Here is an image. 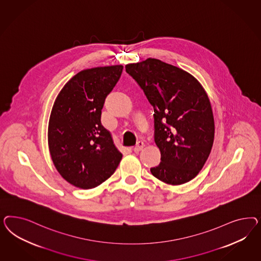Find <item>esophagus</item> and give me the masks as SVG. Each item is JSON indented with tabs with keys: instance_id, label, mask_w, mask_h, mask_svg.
Segmentation results:
<instances>
[{
	"instance_id": "obj_1",
	"label": "esophagus",
	"mask_w": 261,
	"mask_h": 261,
	"mask_svg": "<svg viewBox=\"0 0 261 261\" xmlns=\"http://www.w3.org/2000/svg\"><path fill=\"white\" fill-rule=\"evenodd\" d=\"M143 147H144V143H143V142H137V144L135 145L134 152H136V153H139L140 151H142V149H143Z\"/></svg>"
}]
</instances>
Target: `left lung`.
Here are the masks:
<instances>
[{"instance_id":"obj_1","label":"left lung","mask_w":261,"mask_h":261,"mask_svg":"<svg viewBox=\"0 0 261 261\" xmlns=\"http://www.w3.org/2000/svg\"><path fill=\"white\" fill-rule=\"evenodd\" d=\"M125 70L154 108L155 142L162 162L151 173L172 186L190 182L203 168L214 144V113L205 89L190 72L155 58L127 64Z\"/></svg>"}]
</instances>
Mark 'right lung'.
Masks as SVG:
<instances>
[{"label":"right lung","instance_id":"add662e5","mask_svg":"<svg viewBox=\"0 0 261 261\" xmlns=\"http://www.w3.org/2000/svg\"><path fill=\"white\" fill-rule=\"evenodd\" d=\"M122 69V65H114L79 71L54 103L47 128L49 154L56 170L79 189H94L105 182L122 158L100 121L105 98Z\"/></svg>","mask_w":261,"mask_h":261}]
</instances>
